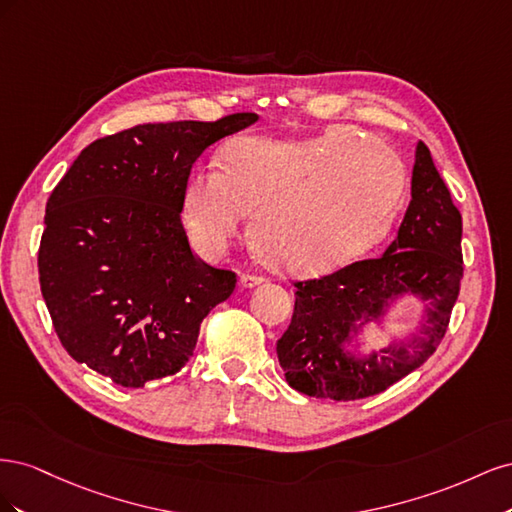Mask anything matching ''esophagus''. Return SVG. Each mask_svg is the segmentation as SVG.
<instances>
[{"label":"esophagus","mask_w":512,"mask_h":512,"mask_svg":"<svg viewBox=\"0 0 512 512\" xmlns=\"http://www.w3.org/2000/svg\"><path fill=\"white\" fill-rule=\"evenodd\" d=\"M262 282H265V277L256 275V273H241V275H239V284H241L243 288H254V286H258V284H262Z\"/></svg>","instance_id":"1"}]
</instances>
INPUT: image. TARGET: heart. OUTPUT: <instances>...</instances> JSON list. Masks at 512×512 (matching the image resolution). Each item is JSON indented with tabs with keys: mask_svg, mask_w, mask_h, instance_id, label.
<instances>
[{
	"mask_svg": "<svg viewBox=\"0 0 512 512\" xmlns=\"http://www.w3.org/2000/svg\"><path fill=\"white\" fill-rule=\"evenodd\" d=\"M408 175L397 153L354 128L303 141L250 136L224 166L194 170L183 220L200 250L218 254L252 213L250 241L275 271L318 275L376 247L393 226Z\"/></svg>",
	"mask_w": 512,
	"mask_h": 512,
	"instance_id": "b5f03b06",
	"label": "heart"
}]
</instances>
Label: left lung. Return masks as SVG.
<instances>
[{
	"label": "left lung",
	"mask_w": 512,
	"mask_h": 512,
	"mask_svg": "<svg viewBox=\"0 0 512 512\" xmlns=\"http://www.w3.org/2000/svg\"><path fill=\"white\" fill-rule=\"evenodd\" d=\"M463 277L461 213L425 143L416 147L412 200L384 256L316 280L294 282V312L277 339V359L294 391L354 401L378 395L436 352L451 322ZM404 291L430 301L428 327L410 347L354 357L355 322L377 315Z\"/></svg>",
	"instance_id": "8db88e82"
}]
</instances>
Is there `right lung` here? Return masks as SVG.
Returning a JSON list of instances; mask_svg holds the SVG:
<instances>
[{"label": "right lung", "mask_w": 512, "mask_h": 512, "mask_svg": "<svg viewBox=\"0 0 512 512\" xmlns=\"http://www.w3.org/2000/svg\"><path fill=\"white\" fill-rule=\"evenodd\" d=\"M258 119L143 123L87 145L46 203L40 290L74 361L126 389L192 359L200 322L237 273L200 260L181 224L192 166Z\"/></svg>", "instance_id": "obj_1"}]
</instances>
